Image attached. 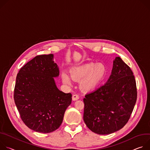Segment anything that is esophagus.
I'll list each match as a JSON object with an SVG mask.
<instances>
[{
    "mask_svg": "<svg viewBox=\"0 0 150 150\" xmlns=\"http://www.w3.org/2000/svg\"><path fill=\"white\" fill-rule=\"evenodd\" d=\"M79 98V97L77 95H73L72 96V100L73 101H77V100H78Z\"/></svg>",
    "mask_w": 150,
    "mask_h": 150,
    "instance_id": "esophagus-1",
    "label": "esophagus"
}]
</instances>
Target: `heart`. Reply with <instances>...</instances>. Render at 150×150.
<instances>
[{
    "label": "heart",
    "instance_id": "heart-1",
    "mask_svg": "<svg viewBox=\"0 0 150 150\" xmlns=\"http://www.w3.org/2000/svg\"><path fill=\"white\" fill-rule=\"evenodd\" d=\"M71 77L79 81V87L84 92L95 89L102 81L106 74L105 66L102 63H89L74 67L70 70ZM62 81L66 85L72 84L71 78L65 73L62 74Z\"/></svg>",
    "mask_w": 150,
    "mask_h": 150
}]
</instances>
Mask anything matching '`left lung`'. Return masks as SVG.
Returning a JSON list of instances; mask_svg holds the SVG:
<instances>
[{"instance_id": "left-lung-1", "label": "left lung", "mask_w": 150, "mask_h": 150, "mask_svg": "<svg viewBox=\"0 0 150 150\" xmlns=\"http://www.w3.org/2000/svg\"><path fill=\"white\" fill-rule=\"evenodd\" d=\"M137 98L133 72L120 57H115L111 74L105 85L85 95L83 120L95 134H112L127 123Z\"/></svg>"}]
</instances>
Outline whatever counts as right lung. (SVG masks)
I'll return each instance as SVG.
<instances>
[{
    "instance_id": "right-lung-1",
    "label": "right lung",
    "mask_w": 150,
    "mask_h": 150,
    "mask_svg": "<svg viewBox=\"0 0 150 150\" xmlns=\"http://www.w3.org/2000/svg\"><path fill=\"white\" fill-rule=\"evenodd\" d=\"M54 55H38L20 69L16 78L13 98L25 125L47 134L61 125L71 103V94L59 91L54 78L59 76Z\"/></svg>"
}]
</instances>
